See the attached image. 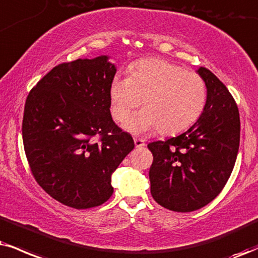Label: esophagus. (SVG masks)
Segmentation results:
<instances>
[{
	"label": "esophagus",
	"instance_id": "34e87169",
	"mask_svg": "<svg viewBox=\"0 0 258 258\" xmlns=\"http://www.w3.org/2000/svg\"><path fill=\"white\" fill-rule=\"evenodd\" d=\"M134 142H135V147L136 148H142V147H145L146 146V144H145V140H142V139H134Z\"/></svg>",
	"mask_w": 258,
	"mask_h": 258
}]
</instances>
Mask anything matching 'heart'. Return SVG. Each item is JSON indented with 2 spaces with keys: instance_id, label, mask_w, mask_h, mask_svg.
I'll return each instance as SVG.
<instances>
[{
  "instance_id": "obj_1",
  "label": "heart",
  "mask_w": 258,
  "mask_h": 258,
  "mask_svg": "<svg viewBox=\"0 0 258 258\" xmlns=\"http://www.w3.org/2000/svg\"><path fill=\"white\" fill-rule=\"evenodd\" d=\"M144 99L145 109L130 117L125 128L134 134L160 130L177 134L192 125L205 110L207 86L196 72L163 58L138 62L129 76L117 74L110 85L111 113L128 118Z\"/></svg>"
}]
</instances>
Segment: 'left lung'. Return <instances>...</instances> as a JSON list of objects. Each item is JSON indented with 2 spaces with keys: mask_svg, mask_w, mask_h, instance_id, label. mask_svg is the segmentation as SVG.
<instances>
[{
  "mask_svg": "<svg viewBox=\"0 0 258 258\" xmlns=\"http://www.w3.org/2000/svg\"><path fill=\"white\" fill-rule=\"evenodd\" d=\"M207 86L200 118L183 134L148 144L151 194L164 208L192 212L217 197L230 178L240 140L238 106L222 82L207 68L197 71Z\"/></svg>",
  "mask_w": 258,
  "mask_h": 258,
  "instance_id": "1",
  "label": "left lung"
}]
</instances>
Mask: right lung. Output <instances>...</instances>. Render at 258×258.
Segmentation results:
<instances>
[{"label":"right lung","mask_w":258,"mask_h":258,"mask_svg":"<svg viewBox=\"0 0 258 258\" xmlns=\"http://www.w3.org/2000/svg\"><path fill=\"white\" fill-rule=\"evenodd\" d=\"M114 74L107 56L62 63L25 103L22 140L31 172L44 191L72 208L106 202L111 174L135 147L111 117Z\"/></svg>","instance_id":"obj_1"}]
</instances>
